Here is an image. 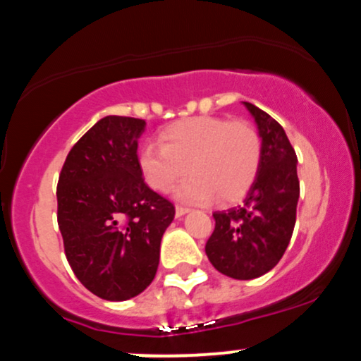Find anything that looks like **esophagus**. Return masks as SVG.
<instances>
[{
    "mask_svg": "<svg viewBox=\"0 0 361 361\" xmlns=\"http://www.w3.org/2000/svg\"><path fill=\"white\" fill-rule=\"evenodd\" d=\"M189 212H191V208L182 207V204H177V207H176V215H177V216L185 215V213H189Z\"/></svg>",
    "mask_w": 361,
    "mask_h": 361,
    "instance_id": "obj_1",
    "label": "esophagus"
}]
</instances>
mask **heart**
Wrapping results in <instances>:
<instances>
[{"instance_id": "1", "label": "heart", "mask_w": 361, "mask_h": 361, "mask_svg": "<svg viewBox=\"0 0 361 361\" xmlns=\"http://www.w3.org/2000/svg\"><path fill=\"white\" fill-rule=\"evenodd\" d=\"M161 145L139 151V169L146 184L170 192L192 173L177 195L191 203H208L216 196L234 203L247 195L262 165L263 145L258 130L246 120L192 117L166 126Z\"/></svg>"}]
</instances>
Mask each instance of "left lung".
Here are the masks:
<instances>
[{
    "label": "left lung",
    "instance_id": "1",
    "mask_svg": "<svg viewBox=\"0 0 361 361\" xmlns=\"http://www.w3.org/2000/svg\"><path fill=\"white\" fill-rule=\"evenodd\" d=\"M262 135V165L241 207L213 213L215 228L204 251L227 277L250 281L272 270L282 258L296 224L300 180L296 151L277 120L244 103Z\"/></svg>",
    "mask_w": 361,
    "mask_h": 361
}]
</instances>
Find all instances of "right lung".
I'll return each mask as SVG.
<instances>
[{"label": "right lung", "instance_id": "obj_1", "mask_svg": "<svg viewBox=\"0 0 361 361\" xmlns=\"http://www.w3.org/2000/svg\"><path fill=\"white\" fill-rule=\"evenodd\" d=\"M142 118L108 115L67 154L58 177V227L84 288L126 301L154 279L176 207L145 182L137 158Z\"/></svg>", "mask_w": 361, "mask_h": 361}]
</instances>
